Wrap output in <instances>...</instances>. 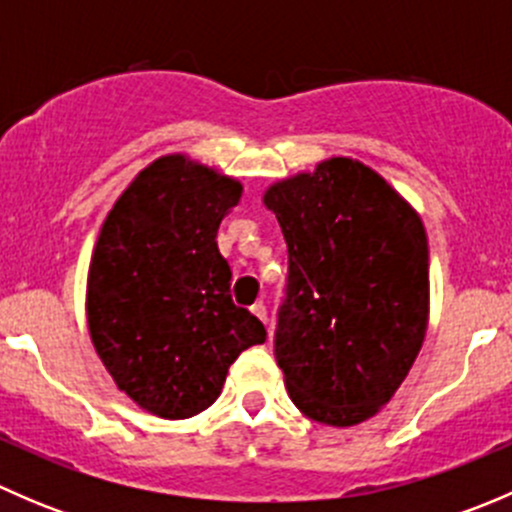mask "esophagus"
Instances as JSON below:
<instances>
[{
    "label": "esophagus",
    "mask_w": 512,
    "mask_h": 512,
    "mask_svg": "<svg viewBox=\"0 0 512 512\" xmlns=\"http://www.w3.org/2000/svg\"><path fill=\"white\" fill-rule=\"evenodd\" d=\"M252 314H255V317L260 319V322L267 324V307H265V304H262V302L252 304Z\"/></svg>",
    "instance_id": "esophagus-1"
}]
</instances>
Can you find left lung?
Instances as JSON below:
<instances>
[{
	"mask_svg": "<svg viewBox=\"0 0 512 512\" xmlns=\"http://www.w3.org/2000/svg\"><path fill=\"white\" fill-rule=\"evenodd\" d=\"M289 252L275 359L312 421L356 426L409 376L431 309L428 237L414 205L374 168L332 156L262 195Z\"/></svg>",
	"mask_w": 512,
	"mask_h": 512,
	"instance_id": "obj_1",
	"label": "left lung"
}]
</instances>
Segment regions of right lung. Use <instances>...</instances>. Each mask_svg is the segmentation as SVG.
Here are the masks:
<instances>
[{"instance_id":"obj_1","label":"right lung","mask_w":512,"mask_h":512,"mask_svg":"<svg viewBox=\"0 0 512 512\" xmlns=\"http://www.w3.org/2000/svg\"><path fill=\"white\" fill-rule=\"evenodd\" d=\"M242 183L185 153L153 160L103 220L86 322L113 384L143 411L190 418L215 404L232 361L267 339L235 307L218 227Z\"/></svg>"}]
</instances>
